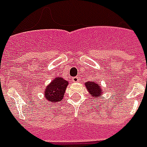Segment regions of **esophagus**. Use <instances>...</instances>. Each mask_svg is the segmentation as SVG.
<instances>
[{
	"instance_id": "esophagus-1",
	"label": "esophagus",
	"mask_w": 147,
	"mask_h": 147,
	"mask_svg": "<svg viewBox=\"0 0 147 147\" xmlns=\"http://www.w3.org/2000/svg\"><path fill=\"white\" fill-rule=\"evenodd\" d=\"M71 80L73 82H78V81H79V78L78 77H73V78H71Z\"/></svg>"
}]
</instances>
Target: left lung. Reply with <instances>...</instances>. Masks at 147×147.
I'll return each mask as SVG.
<instances>
[{
    "label": "left lung",
    "mask_w": 147,
    "mask_h": 147,
    "mask_svg": "<svg viewBox=\"0 0 147 147\" xmlns=\"http://www.w3.org/2000/svg\"><path fill=\"white\" fill-rule=\"evenodd\" d=\"M85 85L92 98H100V96L103 94V89L100 87V85L95 82H86Z\"/></svg>",
    "instance_id": "1"
}]
</instances>
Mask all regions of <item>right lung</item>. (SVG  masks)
<instances>
[{"instance_id": "right-lung-1", "label": "right lung", "mask_w": 147, "mask_h": 147, "mask_svg": "<svg viewBox=\"0 0 147 147\" xmlns=\"http://www.w3.org/2000/svg\"><path fill=\"white\" fill-rule=\"evenodd\" d=\"M68 85L69 82L65 80L64 78L60 77L53 78L45 88L44 97L47 99V101L53 104L61 101L64 98Z\"/></svg>"}]
</instances>
